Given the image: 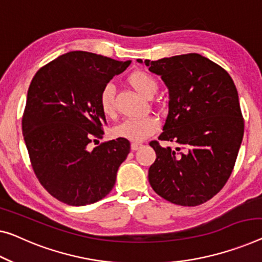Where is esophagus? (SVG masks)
I'll list each match as a JSON object with an SVG mask.
<instances>
[{
  "mask_svg": "<svg viewBox=\"0 0 262 262\" xmlns=\"http://www.w3.org/2000/svg\"><path fill=\"white\" fill-rule=\"evenodd\" d=\"M142 147V144L141 143H138V142H133L132 144H130V149L134 151V150H138L139 148H141Z\"/></svg>",
  "mask_w": 262,
  "mask_h": 262,
  "instance_id": "esophagus-1",
  "label": "esophagus"
}]
</instances>
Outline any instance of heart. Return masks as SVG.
Returning a JSON list of instances; mask_svg holds the SVG:
<instances>
[{
    "label": "heart",
    "mask_w": 262,
    "mask_h": 262,
    "mask_svg": "<svg viewBox=\"0 0 262 262\" xmlns=\"http://www.w3.org/2000/svg\"><path fill=\"white\" fill-rule=\"evenodd\" d=\"M128 84L136 93L146 99H151L158 91V82L149 74L144 72H134L128 76ZM100 106L103 114L113 116L115 114V92L113 85L108 84L101 92ZM159 129V121L153 116H146L142 119H129L123 121L114 128L116 138H122L133 142H141Z\"/></svg>",
    "instance_id": "obj_1"
}]
</instances>
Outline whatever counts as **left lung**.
<instances>
[{
	"mask_svg": "<svg viewBox=\"0 0 262 262\" xmlns=\"http://www.w3.org/2000/svg\"><path fill=\"white\" fill-rule=\"evenodd\" d=\"M144 64L168 88V115L159 140L178 143L175 149L149 143L156 160L148 180L171 204H204L231 177L243 142L235 84L224 68L196 53L144 60Z\"/></svg>",
	"mask_w": 262,
	"mask_h": 262,
	"instance_id": "1",
	"label": "left lung"
}]
</instances>
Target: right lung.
Returning a JSON list of instances; mask_svg holds the SVG:
<instances>
[{"mask_svg": "<svg viewBox=\"0 0 262 262\" xmlns=\"http://www.w3.org/2000/svg\"><path fill=\"white\" fill-rule=\"evenodd\" d=\"M132 61L75 50L35 74L27 94L22 132L31 166L47 192L69 206L101 200L113 189L130 150L128 140L89 143L103 135L101 92Z\"/></svg>", "mask_w": 262, "mask_h": 262, "instance_id": "add662e5", "label": "right lung"}]
</instances>
